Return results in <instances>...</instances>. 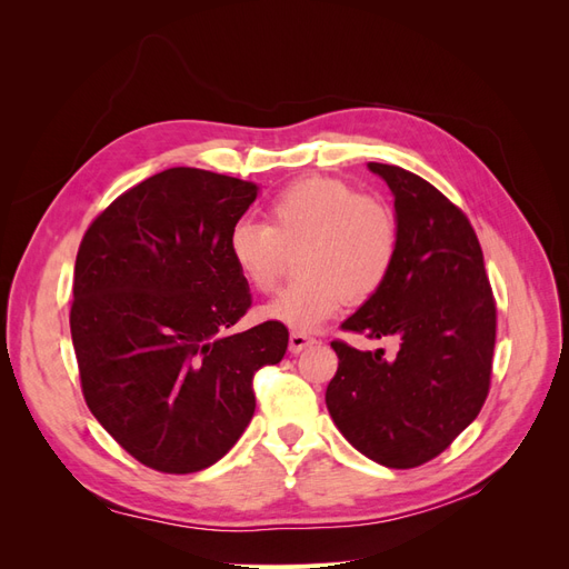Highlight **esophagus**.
<instances>
[{
	"mask_svg": "<svg viewBox=\"0 0 569 569\" xmlns=\"http://www.w3.org/2000/svg\"><path fill=\"white\" fill-rule=\"evenodd\" d=\"M316 339L311 337V335H306V332H291L289 335V351L291 353H301L306 347H311Z\"/></svg>",
	"mask_w": 569,
	"mask_h": 569,
	"instance_id": "esophagus-1",
	"label": "esophagus"
}]
</instances>
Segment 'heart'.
Segmentation results:
<instances>
[{"label":"heart","mask_w":569,"mask_h":569,"mask_svg":"<svg viewBox=\"0 0 569 569\" xmlns=\"http://www.w3.org/2000/svg\"><path fill=\"white\" fill-rule=\"evenodd\" d=\"M399 244V218L391 206L330 176L287 184L268 203V222L239 220L228 234L234 268L263 295L280 284L287 251L303 247L297 261L303 278L261 311L299 332L318 330L347 299L375 297L389 280Z\"/></svg>","instance_id":"heart-1"}]
</instances>
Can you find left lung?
<instances>
[{
  "instance_id": "obj_1",
  "label": "left lung",
  "mask_w": 569,
  "mask_h": 569,
  "mask_svg": "<svg viewBox=\"0 0 569 569\" xmlns=\"http://www.w3.org/2000/svg\"><path fill=\"white\" fill-rule=\"evenodd\" d=\"M393 192L401 244L385 287L341 322L368 339L358 351L335 339L339 368L325 403L339 432L393 470L443 453L487 401L496 343V301L479 239L453 201L399 166L368 163Z\"/></svg>"
}]
</instances>
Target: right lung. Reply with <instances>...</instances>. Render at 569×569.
<instances>
[{
    "instance_id": "add662e5",
    "label": "right lung",
    "mask_w": 569,
    "mask_h": 569,
    "mask_svg": "<svg viewBox=\"0 0 569 569\" xmlns=\"http://www.w3.org/2000/svg\"><path fill=\"white\" fill-rule=\"evenodd\" d=\"M253 182L168 168L111 201L84 232L71 337L82 396L101 427L151 470L189 475L226 456L253 418V375L289 332L251 308L228 234Z\"/></svg>"
}]
</instances>
